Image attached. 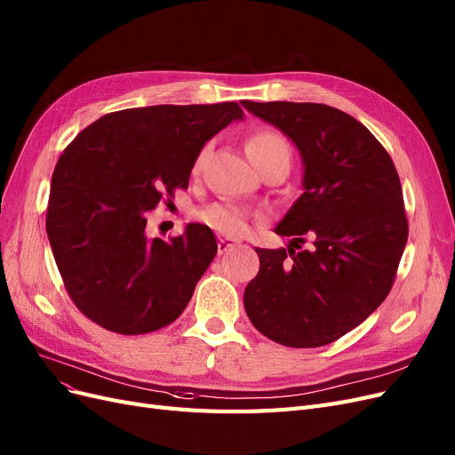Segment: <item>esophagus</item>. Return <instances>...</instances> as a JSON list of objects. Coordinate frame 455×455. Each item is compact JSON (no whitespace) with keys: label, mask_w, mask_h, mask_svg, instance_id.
Masks as SVG:
<instances>
[{"label":"esophagus","mask_w":455,"mask_h":455,"mask_svg":"<svg viewBox=\"0 0 455 455\" xmlns=\"http://www.w3.org/2000/svg\"><path fill=\"white\" fill-rule=\"evenodd\" d=\"M235 244H237V241L233 239H218V254H226L228 250H231Z\"/></svg>","instance_id":"34e87169"}]
</instances>
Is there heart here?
<instances>
[{
  "label": "heart",
  "instance_id": "heart-1",
  "mask_svg": "<svg viewBox=\"0 0 455 455\" xmlns=\"http://www.w3.org/2000/svg\"><path fill=\"white\" fill-rule=\"evenodd\" d=\"M246 154L252 164L263 171L273 165H284L290 167L291 162V145L290 140L282 135L280 132L273 128H258L246 137ZM209 147H203L196 160H194V173H199L203 162H205ZM199 218L214 231L229 235V237H239V235L246 233L250 224V212L237 205V203L229 201H216L207 209L199 212Z\"/></svg>",
  "mask_w": 455,
  "mask_h": 455
}]
</instances>
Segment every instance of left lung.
I'll return each mask as SVG.
<instances>
[{"instance_id":"obj_1","label":"left lung","mask_w":455,"mask_h":455,"mask_svg":"<svg viewBox=\"0 0 455 455\" xmlns=\"http://www.w3.org/2000/svg\"><path fill=\"white\" fill-rule=\"evenodd\" d=\"M299 148L303 196L276 226L291 246L256 248L244 310L267 339L318 348L386 299L409 239L397 169L362 122L322 103L243 101ZM311 239L308 249L300 244Z\"/></svg>"}]
</instances>
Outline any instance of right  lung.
<instances>
[{
    "label": "right lung",
    "mask_w": 455,
    "mask_h": 455,
    "mask_svg": "<svg viewBox=\"0 0 455 455\" xmlns=\"http://www.w3.org/2000/svg\"><path fill=\"white\" fill-rule=\"evenodd\" d=\"M239 103L154 105L108 113L56 164L46 235L71 301L108 331L143 335L175 322L216 256L214 233L188 224L147 237V216L188 188L194 160Z\"/></svg>",
    "instance_id": "1"
}]
</instances>
